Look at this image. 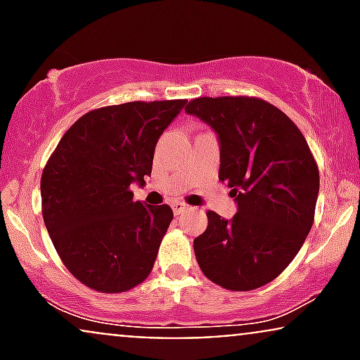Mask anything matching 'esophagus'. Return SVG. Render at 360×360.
Returning a JSON list of instances; mask_svg holds the SVG:
<instances>
[{
    "label": "esophagus",
    "mask_w": 360,
    "mask_h": 360,
    "mask_svg": "<svg viewBox=\"0 0 360 360\" xmlns=\"http://www.w3.org/2000/svg\"><path fill=\"white\" fill-rule=\"evenodd\" d=\"M189 206L183 203V201H176V203H172V212H174V214H181L183 212H186Z\"/></svg>",
    "instance_id": "1"
}]
</instances>
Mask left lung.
<instances>
[{
	"label": "left lung",
	"mask_w": 360,
	"mask_h": 360,
	"mask_svg": "<svg viewBox=\"0 0 360 360\" xmlns=\"http://www.w3.org/2000/svg\"><path fill=\"white\" fill-rule=\"evenodd\" d=\"M184 110L218 134V177L238 203L230 221L206 212L208 226L193 242L200 269L230 291L257 289L286 269L311 230L315 157L295 122L260 98H194Z\"/></svg>",
	"instance_id": "8db88e82"
}]
</instances>
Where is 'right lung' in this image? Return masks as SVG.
Segmentation results:
<instances>
[{"instance_id":"1","label":"right lung","mask_w":360,"mask_h":360,"mask_svg":"<svg viewBox=\"0 0 360 360\" xmlns=\"http://www.w3.org/2000/svg\"><path fill=\"white\" fill-rule=\"evenodd\" d=\"M186 100L130 101L91 110L62 135L40 193L47 232L68 271L94 291L139 286L172 221L169 205L134 201L150 176L155 143Z\"/></svg>"}]
</instances>
